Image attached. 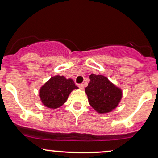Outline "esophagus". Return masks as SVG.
I'll use <instances>...</instances> for the list:
<instances>
[{"label": "esophagus", "instance_id": "obj_1", "mask_svg": "<svg viewBox=\"0 0 158 158\" xmlns=\"http://www.w3.org/2000/svg\"><path fill=\"white\" fill-rule=\"evenodd\" d=\"M78 86H79V88H80V89H81V90L84 89V85L83 84H79L78 85Z\"/></svg>", "mask_w": 158, "mask_h": 158}]
</instances>
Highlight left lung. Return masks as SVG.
<instances>
[{"mask_svg": "<svg viewBox=\"0 0 158 158\" xmlns=\"http://www.w3.org/2000/svg\"><path fill=\"white\" fill-rule=\"evenodd\" d=\"M90 82L85 88L89 104L98 113L105 114L115 109L122 99V90L105 76L90 75Z\"/></svg>", "mask_w": 158, "mask_h": 158, "instance_id": "left-lung-1", "label": "left lung"}]
</instances>
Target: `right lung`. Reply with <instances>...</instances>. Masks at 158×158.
<instances>
[{
  "label": "right lung",
  "instance_id": "add662e5",
  "mask_svg": "<svg viewBox=\"0 0 158 158\" xmlns=\"http://www.w3.org/2000/svg\"><path fill=\"white\" fill-rule=\"evenodd\" d=\"M78 88L72 79L54 76L40 88L39 97L44 106L56 109L66 102L72 90Z\"/></svg>",
  "mask_w": 158,
  "mask_h": 158
}]
</instances>
